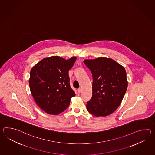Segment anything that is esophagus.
<instances>
[{
    "instance_id": "obj_1",
    "label": "esophagus",
    "mask_w": 155,
    "mask_h": 155,
    "mask_svg": "<svg viewBox=\"0 0 155 155\" xmlns=\"http://www.w3.org/2000/svg\"><path fill=\"white\" fill-rule=\"evenodd\" d=\"M77 91H78V93H81V92H82V90H81V88H78V90H77Z\"/></svg>"
}]
</instances>
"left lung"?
<instances>
[{"mask_svg": "<svg viewBox=\"0 0 155 155\" xmlns=\"http://www.w3.org/2000/svg\"><path fill=\"white\" fill-rule=\"evenodd\" d=\"M84 63L92 74V97L87 109L96 117L107 116L117 110L127 88L126 72L112 59L98 57L85 59Z\"/></svg>", "mask_w": 155, "mask_h": 155, "instance_id": "1", "label": "left lung"}]
</instances>
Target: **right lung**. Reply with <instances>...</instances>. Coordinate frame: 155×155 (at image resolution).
<instances>
[{"label":"right lung","instance_id":"1","mask_svg":"<svg viewBox=\"0 0 155 155\" xmlns=\"http://www.w3.org/2000/svg\"><path fill=\"white\" fill-rule=\"evenodd\" d=\"M76 59V57L68 59L59 56L46 57L31 68L29 79L31 92L38 107L45 113H62L76 96L70 87L68 71Z\"/></svg>","mask_w":155,"mask_h":155}]
</instances>
